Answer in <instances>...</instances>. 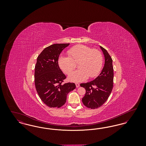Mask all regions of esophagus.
Here are the masks:
<instances>
[{"label": "esophagus", "instance_id": "34e87169", "mask_svg": "<svg viewBox=\"0 0 146 146\" xmlns=\"http://www.w3.org/2000/svg\"><path fill=\"white\" fill-rule=\"evenodd\" d=\"M76 88H78L80 86V84L78 83H76Z\"/></svg>", "mask_w": 146, "mask_h": 146}]
</instances>
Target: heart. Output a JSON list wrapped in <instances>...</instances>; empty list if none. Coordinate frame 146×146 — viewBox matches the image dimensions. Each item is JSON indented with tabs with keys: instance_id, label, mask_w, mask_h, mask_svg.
<instances>
[{
	"instance_id": "heart-1",
	"label": "heart",
	"mask_w": 146,
	"mask_h": 146,
	"mask_svg": "<svg viewBox=\"0 0 146 146\" xmlns=\"http://www.w3.org/2000/svg\"><path fill=\"white\" fill-rule=\"evenodd\" d=\"M68 57L61 56L58 62L60 68L67 75L71 74L78 64L79 70L69 77L72 82H82L88 77L93 78L100 73L103 64L102 53L84 45H78L68 50Z\"/></svg>"
}]
</instances>
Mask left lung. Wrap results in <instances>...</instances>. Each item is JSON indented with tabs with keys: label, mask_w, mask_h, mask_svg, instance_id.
<instances>
[{
	"label": "left lung",
	"mask_w": 146,
	"mask_h": 146,
	"mask_svg": "<svg viewBox=\"0 0 146 146\" xmlns=\"http://www.w3.org/2000/svg\"><path fill=\"white\" fill-rule=\"evenodd\" d=\"M100 48L104 52L105 58L102 70L94 80L80 85L86 90L82 102L85 106L91 109H96L104 104L111 95L113 87L114 72L112 58L106 49L102 46Z\"/></svg>",
	"instance_id": "8db88e82"
}]
</instances>
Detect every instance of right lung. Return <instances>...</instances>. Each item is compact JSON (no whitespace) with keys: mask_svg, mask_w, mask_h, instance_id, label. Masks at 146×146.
Returning <instances> with one entry per match:
<instances>
[{"mask_svg":"<svg viewBox=\"0 0 146 146\" xmlns=\"http://www.w3.org/2000/svg\"><path fill=\"white\" fill-rule=\"evenodd\" d=\"M67 44H52L42 50L35 66V83L37 93L44 104L50 108L65 104L67 96L76 88L73 83L63 84L66 76L58 66V57Z\"/></svg>","mask_w":146,"mask_h":146,"instance_id":"right-lung-1","label":"right lung"}]
</instances>
